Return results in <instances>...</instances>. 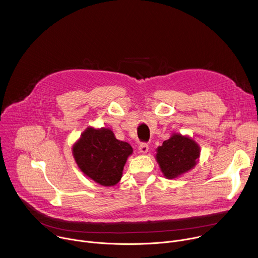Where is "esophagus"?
I'll return each instance as SVG.
<instances>
[{"instance_id":"esophagus-1","label":"esophagus","mask_w":258,"mask_h":258,"mask_svg":"<svg viewBox=\"0 0 258 258\" xmlns=\"http://www.w3.org/2000/svg\"><path fill=\"white\" fill-rule=\"evenodd\" d=\"M149 150V146L147 145L146 143H142L140 146H139V151L142 153V154H146L147 152H148Z\"/></svg>"}]
</instances>
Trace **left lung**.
<instances>
[{
	"label": "left lung",
	"instance_id": "8db88e82",
	"mask_svg": "<svg viewBox=\"0 0 258 258\" xmlns=\"http://www.w3.org/2000/svg\"><path fill=\"white\" fill-rule=\"evenodd\" d=\"M156 152L155 158L163 175L171 179L193 169L199 160L201 150L189 136L173 133L158 147Z\"/></svg>",
	"mask_w": 258,
	"mask_h": 258
}]
</instances>
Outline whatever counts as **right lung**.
Here are the masks:
<instances>
[{
    "instance_id": "right-lung-1",
    "label": "right lung",
    "mask_w": 258,
    "mask_h": 258,
    "mask_svg": "<svg viewBox=\"0 0 258 258\" xmlns=\"http://www.w3.org/2000/svg\"><path fill=\"white\" fill-rule=\"evenodd\" d=\"M132 154V146L117 140L114 133L106 127H87L72 146V155L79 168L104 187L115 186L120 180Z\"/></svg>"
}]
</instances>
